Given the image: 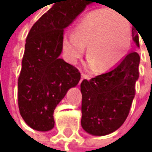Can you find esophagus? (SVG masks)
Instances as JSON below:
<instances>
[{
  "instance_id": "34e87169",
  "label": "esophagus",
  "mask_w": 152,
  "mask_h": 152,
  "mask_svg": "<svg viewBox=\"0 0 152 152\" xmlns=\"http://www.w3.org/2000/svg\"><path fill=\"white\" fill-rule=\"evenodd\" d=\"M85 79H88V77H87L86 75H85V74H81V79H80V83L83 81V80H85Z\"/></svg>"
}]
</instances>
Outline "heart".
<instances>
[{
	"mask_svg": "<svg viewBox=\"0 0 152 152\" xmlns=\"http://www.w3.org/2000/svg\"><path fill=\"white\" fill-rule=\"evenodd\" d=\"M129 22L116 11L98 9L87 13L77 24L74 34L62 37L66 61L75 65L87 46V66L107 71L115 67L127 56L131 46Z\"/></svg>",
	"mask_w": 152,
	"mask_h": 152,
	"instance_id": "obj_1",
	"label": "heart"
}]
</instances>
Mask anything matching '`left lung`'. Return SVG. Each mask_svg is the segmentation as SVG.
Returning <instances> with one entry per match:
<instances>
[{
    "instance_id": "1",
    "label": "left lung",
    "mask_w": 152,
    "mask_h": 152,
    "mask_svg": "<svg viewBox=\"0 0 152 152\" xmlns=\"http://www.w3.org/2000/svg\"><path fill=\"white\" fill-rule=\"evenodd\" d=\"M132 38L140 47L139 36L133 29ZM139 65L140 56L132 52L109 72L82 81L81 125L87 133L107 135L124 123L135 96Z\"/></svg>"
}]
</instances>
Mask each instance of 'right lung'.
Returning a JSON list of instances; mask_svg holds the SVG:
<instances>
[{"label": "right lung", "instance_id": "right-lung-1", "mask_svg": "<svg viewBox=\"0 0 152 152\" xmlns=\"http://www.w3.org/2000/svg\"><path fill=\"white\" fill-rule=\"evenodd\" d=\"M89 0H55L54 5L29 32L18 78V106L25 123L38 131L54 128V111L80 72L59 58L66 28Z\"/></svg>", "mask_w": 152, "mask_h": 152}]
</instances>
